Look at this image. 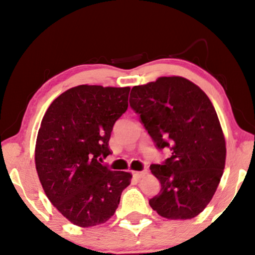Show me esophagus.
Here are the masks:
<instances>
[{
	"mask_svg": "<svg viewBox=\"0 0 255 255\" xmlns=\"http://www.w3.org/2000/svg\"><path fill=\"white\" fill-rule=\"evenodd\" d=\"M147 173V170H140V172H133V176L137 177V179H140L145 175V174Z\"/></svg>",
	"mask_w": 255,
	"mask_h": 255,
	"instance_id": "obj_1",
	"label": "esophagus"
}]
</instances>
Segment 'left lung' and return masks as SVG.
I'll use <instances>...</instances> for the list:
<instances>
[{"instance_id": "8db88e82", "label": "left lung", "mask_w": 255, "mask_h": 255, "mask_svg": "<svg viewBox=\"0 0 255 255\" xmlns=\"http://www.w3.org/2000/svg\"><path fill=\"white\" fill-rule=\"evenodd\" d=\"M131 93L130 107L156 148L170 151L161 165L149 167L161 183L149 205L168 219L196 217L215 195L225 167V139L211 101L181 76H162Z\"/></svg>"}]
</instances>
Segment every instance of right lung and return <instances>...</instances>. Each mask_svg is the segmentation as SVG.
I'll return each mask as SVG.
<instances>
[{"mask_svg": "<svg viewBox=\"0 0 255 255\" xmlns=\"http://www.w3.org/2000/svg\"><path fill=\"white\" fill-rule=\"evenodd\" d=\"M130 87L82 85L55 99L38 131L34 161L43 189L60 214L81 228L115 214L132 175L100 161L111 154L114 124L128 109Z\"/></svg>", "mask_w": 255, "mask_h": 255, "instance_id": "1", "label": "right lung"}]
</instances>
